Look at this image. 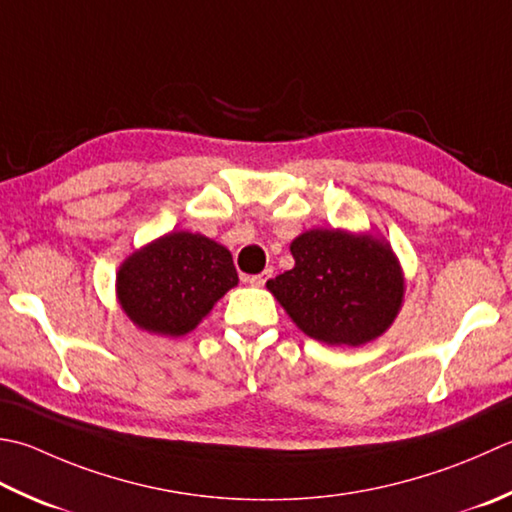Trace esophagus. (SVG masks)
Masks as SVG:
<instances>
[{
	"mask_svg": "<svg viewBox=\"0 0 512 512\" xmlns=\"http://www.w3.org/2000/svg\"><path fill=\"white\" fill-rule=\"evenodd\" d=\"M270 277H273V270L266 268L264 273H259V275H248V277H244V282H246V284H250V286H264Z\"/></svg>",
	"mask_w": 512,
	"mask_h": 512,
	"instance_id": "1",
	"label": "esophagus"
}]
</instances>
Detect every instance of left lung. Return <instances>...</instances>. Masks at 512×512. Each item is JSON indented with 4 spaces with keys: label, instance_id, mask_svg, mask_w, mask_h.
I'll use <instances>...</instances> for the list:
<instances>
[{
    "label": "left lung",
    "instance_id": "1",
    "mask_svg": "<svg viewBox=\"0 0 512 512\" xmlns=\"http://www.w3.org/2000/svg\"><path fill=\"white\" fill-rule=\"evenodd\" d=\"M290 253L295 266L266 286L308 337L330 346H362L395 322L404 275L384 239L313 228L293 239Z\"/></svg>",
    "mask_w": 512,
    "mask_h": 512
}]
</instances>
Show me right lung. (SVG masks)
Listing matches in <instances>:
<instances>
[{"label": "right lung", "instance_id": "right-lung-1", "mask_svg": "<svg viewBox=\"0 0 512 512\" xmlns=\"http://www.w3.org/2000/svg\"><path fill=\"white\" fill-rule=\"evenodd\" d=\"M239 277L233 255L199 233L173 230L117 270V302L137 328L179 337L197 328Z\"/></svg>", "mask_w": 512, "mask_h": 512}]
</instances>
